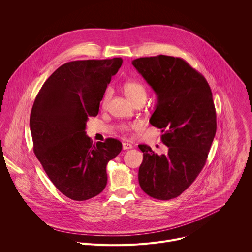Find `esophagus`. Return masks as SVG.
<instances>
[{
  "label": "esophagus",
  "mask_w": 252,
  "mask_h": 252,
  "mask_svg": "<svg viewBox=\"0 0 252 252\" xmlns=\"http://www.w3.org/2000/svg\"><path fill=\"white\" fill-rule=\"evenodd\" d=\"M132 148H133V146L131 145V143H129V142H123V150L126 151V150H130Z\"/></svg>",
  "instance_id": "34e87169"
}]
</instances>
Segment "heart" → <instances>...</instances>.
<instances>
[{
	"label": "heart",
	"mask_w": 252,
	"mask_h": 252,
	"mask_svg": "<svg viewBox=\"0 0 252 252\" xmlns=\"http://www.w3.org/2000/svg\"><path fill=\"white\" fill-rule=\"evenodd\" d=\"M124 93L126 95V97L135 103L138 100H146L147 98V89L145 88L141 83L139 82H126L124 87ZM111 96V91L107 90L101 99V104L102 106H105L107 101H109ZM138 125L137 124H132V125H122L121 126V130L122 131H127L131 127H136Z\"/></svg>",
	"instance_id": "b5f03b06"
}]
</instances>
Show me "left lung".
<instances>
[{"label":"left lung","instance_id":"8db88e82","mask_svg":"<svg viewBox=\"0 0 252 252\" xmlns=\"http://www.w3.org/2000/svg\"><path fill=\"white\" fill-rule=\"evenodd\" d=\"M133 66L158 95L150 123L161 129L165 155L138 146L143 159L138 183L148 195L168 200L181 195L203 168L217 132V113L205 78L185 60L139 58Z\"/></svg>","mask_w":252,"mask_h":252}]
</instances>
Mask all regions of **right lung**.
<instances>
[{"mask_svg":"<svg viewBox=\"0 0 252 252\" xmlns=\"http://www.w3.org/2000/svg\"><path fill=\"white\" fill-rule=\"evenodd\" d=\"M122 63V58L63 63L33 101L30 128L34 155L54 186L73 200L90 199L104 189L106 164L122 151L120 140L93 145L85 131Z\"/></svg>","mask_w":252,"mask_h":252,"instance_id":"obj_1","label":"right lung"}]
</instances>
